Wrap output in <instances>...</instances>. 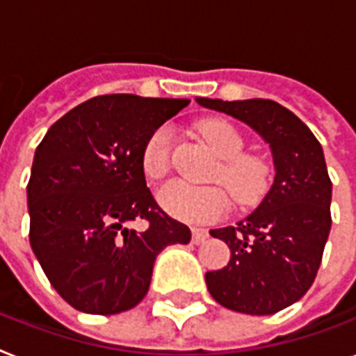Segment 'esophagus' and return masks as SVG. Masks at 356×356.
Returning <instances> with one entry per match:
<instances>
[{
    "label": "esophagus",
    "instance_id": "34e87169",
    "mask_svg": "<svg viewBox=\"0 0 356 356\" xmlns=\"http://www.w3.org/2000/svg\"><path fill=\"white\" fill-rule=\"evenodd\" d=\"M208 239V232L203 230V228H192V243L193 245H201Z\"/></svg>",
    "mask_w": 356,
    "mask_h": 356
}]
</instances>
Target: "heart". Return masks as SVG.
I'll use <instances>...</instances> for the list:
<instances>
[{"label": "heart", "mask_w": 356, "mask_h": 356, "mask_svg": "<svg viewBox=\"0 0 356 356\" xmlns=\"http://www.w3.org/2000/svg\"><path fill=\"white\" fill-rule=\"evenodd\" d=\"M204 137L223 159L212 175L223 184L239 204H250L261 197L267 186V170L258 159L245 157V138L232 124L223 120L208 122ZM175 133L170 124H161L149 133L140 149V168L148 179H161L172 168ZM157 201L164 212L186 223H216L230 208L228 195L221 188L192 186L183 181H172L157 190Z\"/></svg>", "instance_id": "heart-1"}]
</instances>
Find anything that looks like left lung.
Here are the masks:
<instances>
[{
    "mask_svg": "<svg viewBox=\"0 0 356 356\" xmlns=\"http://www.w3.org/2000/svg\"><path fill=\"white\" fill-rule=\"evenodd\" d=\"M248 124L273 149L274 183L236 227L210 230L230 248L227 267L207 273L212 298L230 311L274 314L313 285L331 230V179L313 131L274 100L197 98Z\"/></svg>",
    "mask_w": 356,
    "mask_h": 356,
    "instance_id": "8db88e82",
    "label": "left lung"
}]
</instances>
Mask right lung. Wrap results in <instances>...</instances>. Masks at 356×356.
I'll return each instance as SVG.
<instances>
[{
    "label": "right lung",
    "mask_w": 356,
    "mask_h": 356,
    "mask_svg": "<svg viewBox=\"0 0 356 356\" xmlns=\"http://www.w3.org/2000/svg\"><path fill=\"white\" fill-rule=\"evenodd\" d=\"M186 98L100 95L49 128L27 184L29 239L56 293L89 314H117L146 296L164 247L190 228L153 199L140 168L149 133ZM144 220V231L125 225Z\"/></svg>",
    "instance_id": "add662e5"
}]
</instances>
